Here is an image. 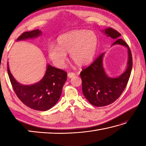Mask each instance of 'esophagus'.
I'll list each match as a JSON object with an SVG mask.
<instances>
[{
	"instance_id": "34e87169",
	"label": "esophagus",
	"mask_w": 146,
	"mask_h": 146,
	"mask_svg": "<svg viewBox=\"0 0 146 146\" xmlns=\"http://www.w3.org/2000/svg\"><path fill=\"white\" fill-rule=\"evenodd\" d=\"M74 76H75V73H74L73 72H70L68 73V76L69 77V78H73Z\"/></svg>"
}]
</instances>
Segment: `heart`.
Here are the masks:
<instances>
[{"label": "heart", "mask_w": 146, "mask_h": 146, "mask_svg": "<svg viewBox=\"0 0 146 146\" xmlns=\"http://www.w3.org/2000/svg\"><path fill=\"white\" fill-rule=\"evenodd\" d=\"M57 46L52 44L48 48V55L52 63L59 68L66 66V53L79 66H85L92 63L98 46L96 34L86 29L75 30L60 36Z\"/></svg>", "instance_id": "heart-1"}]
</instances>
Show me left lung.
I'll return each mask as SVG.
<instances>
[{"label": "left lung", "instance_id": "1", "mask_svg": "<svg viewBox=\"0 0 146 146\" xmlns=\"http://www.w3.org/2000/svg\"><path fill=\"white\" fill-rule=\"evenodd\" d=\"M102 31L107 36L116 39L111 46L122 45L127 49L128 61L123 73L114 78L107 75L104 67L105 52L99 56L88 67L82 70L80 76L83 94L90 103L96 107L110 105L120 97L127 85L132 68L131 51L127 43L120 38V34L110 27Z\"/></svg>", "mask_w": 146, "mask_h": 146}]
</instances>
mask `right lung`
<instances>
[{"mask_svg": "<svg viewBox=\"0 0 146 146\" xmlns=\"http://www.w3.org/2000/svg\"><path fill=\"white\" fill-rule=\"evenodd\" d=\"M42 35V31L36 29L24 33L17 41L36 38ZM7 72L14 90L22 102L34 110L46 111L57 103L61 95L63 86L67 80V73L48 64L44 76L35 84L26 85L19 83L9 69Z\"/></svg>", "mask_w": 146, "mask_h": 146, "instance_id": "1", "label": "right lung"}]
</instances>
